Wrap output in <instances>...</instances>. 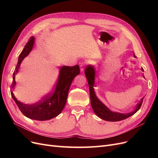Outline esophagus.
I'll return each mask as SVG.
<instances>
[{"label":"esophagus","instance_id":"esophagus-1","mask_svg":"<svg viewBox=\"0 0 158 158\" xmlns=\"http://www.w3.org/2000/svg\"><path fill=\"white\" fill-rule=\"evenodd\" d=\"M85 65H86V64H85V63H80V70H81V71H84Z\"/></svg>","mask_w":158,"mask_h":158}]
</instances>
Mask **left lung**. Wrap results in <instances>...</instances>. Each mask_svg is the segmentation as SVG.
<instances>
[{"mask_svg": "<svg viewBox=\"0 0 158 158\" xmlns=\"http://www.w3.org/2000/svg\"><path fill=\"white\" fill-rule=\"evenodd\" d=\"M135 57V55H134ZM142 70L144 71V69H142ZM85 75L86 76L88 82L89 84V94H90V101L91 106L94 110V113L101 118L107 121H119L125 119L129 117L132 116V114H135L138 110L140 109L142 103L143 102V98L140 102L136 105V107L134 111L128 113H120L116 112H112L99 101L98 98L95 94L94 86L95 82V70L92 66L88 65L85 69Z\"/></svg>", "mask_w": 158, "mask_h": 158, "instance_id": "left-lung-1", "label": "left lung"}]
</instances>
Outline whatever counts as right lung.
Wrapping results in <instances>:
<instances>
[{"mask_svg":"<svg viewBox=\"0 0 158 158\" xmlns=\"http://www.w3.org/2000/svg\"><path fill=\"white\" fill-rule=\"evenodd\" d=\"M34 44V37H31L19 56L18 64L13 73V81L10 93L21 112L28 118L38 121L49 120L56 117L64 109L68 97L69 88L74 78L80 73L78 64L73 66H63L60 67V73L55 89L50 94L46 95L40 102L28 105L19 102L14 97L13 89L16 85L15 75L23 59L30 53Z\"/></svg>","mask_w":158,"mask_h":158,"instance_id":"right-lung-1","label":"right lung"}]
</instances>
